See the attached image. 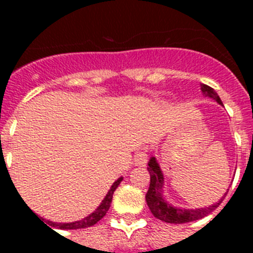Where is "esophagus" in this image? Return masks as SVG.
Listing matches in <instances>:
<instances>
[{
    "instance_id": "1",
    "label": "esophagus",
    "mask_w": 253,
    "mask_h": 253,
    "mask_svg": "<svg viewBox=\"0 0 253 253\" xmlns=\"http://www.w3.org/2000/svg\"><path fill=\"white\" fill-rule=\"evenodd\" d=\"M148 162V155H147V151H139L136 152L134 158V163L139 167H144Z\"/></svg>"
}]
</instances>
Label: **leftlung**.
<instances>
[{"label": "left lung", "mask_w": 253, "mask_h": 253, "mask_svg": "<svg viewBox=\"0 0 253 253\" xmlns=\"http://www.w3.org/2000/svg\"><path fill=\"white\" fill-rule=\"evenodd\" d=\"M201 90L205 95H208L210 98H214L218 103L222 105V101H220L219 95L216 94L215 90L210 87L209 85L201 84ZM148 172H150L151 176V182L150 188H148V192L146 194V201L148 208H150L151 212L154 214L158 219L164 220L167 223H188V222H193V220L201 219L204 218L208 214L215 210L219 204L223 200H220L218 204H214L212 206H209V208L204 209H196V210H190V209H178L173 208L169 204H167L164 198L162 196V189H163V182H164V177H163V173L160 170V167L156 163V159L151 158V160L148 162Z\"/></svg>", "instance_id": "left-lung-1"}]
</instances>
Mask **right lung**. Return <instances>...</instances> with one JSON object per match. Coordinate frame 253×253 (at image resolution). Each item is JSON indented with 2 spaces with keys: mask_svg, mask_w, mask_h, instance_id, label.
<instances>
[{
  "mask_svg": "<svg viewBox=\"0 0 253 253\" xmlns=\"http://www.w3.org/2000/svg\"><path fill=\"white\" fill-rule=\"evenodd\" d=\"M121 181H122V177L118 178L114 184L111 185L110 190H109V193H107L106 197H105V200L102 201V204L97 208V210H95L94 212H91L90 215L84 218L83 220H77V222H73V223H53V222H49V220L48 222L51 223V226H53V227L56 226V227H59L60 230H77V228H85L90 227V226H94L98 220H101L103 216L106 215L107 210L110 208L111 200H113V193H114L115 189L118 188V185L121 184Z\"/></svg>",
  "mask_w": 253,
  "mask_h": 253,
  "instance_id": "1",
  "label": "right lung"
}]
</instances>
